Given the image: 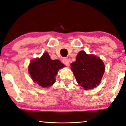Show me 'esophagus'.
I'll return each instance as SVG.
<instances>
[{"mask_svg":"<svg viewBox=\"0 0 126 126\" xmlns=\"http://www.w3.org/2000/svg\"><path fill=\"white\" fill-rule=\"evenodd\" d=\"M63 63L64 65H65L66 66H69V61L66 58H63Z\"/></svg>","mask_w":126,"mask_h":126,"instance_id":"obj_1","label":"esophagus"}]
</instances>
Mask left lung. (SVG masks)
Here are the masks:
<instances>
[{"label":"left lung","instance_id":"left-lung-1","mask_svg":"<svg viewBox=\"0 0 126 126\" xmlns=\"http://www.w3.org/2000/svg\"><path fill=\"white\" fill-rule=\"evenodd\" d=\"M71 66L77 82L85 89H93L98 85L105 69L100 58L94 55H88L85 51L79 52L76 61Z\"/></svg>","mask_w":126,"mask_h":126}]
</instances>
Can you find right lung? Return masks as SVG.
<instances>
[{
  "label": "right lung",
  "instance_id": "add662e5",
  "mask_svg": "<svg viewBox=\"0 0 126 126\" xmlns=\"http://www.w3.org/2000/svg\"><path fill=\"white\" fill-rule=\"evenodd\" d=\"M65 66L59 60H52L46 52L41 58L32 61L29 68L32 79L44 88L52 85L55 82V77L60 68Z\"/></svg>",
  "mask_w": 126,
  "mask_h": 126
}]
</instances>
